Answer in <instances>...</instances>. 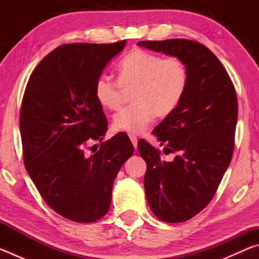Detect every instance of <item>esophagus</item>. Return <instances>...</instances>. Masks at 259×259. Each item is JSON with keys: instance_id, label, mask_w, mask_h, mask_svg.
<instances>
[{"instance_id": "esophagus-1", "label": "esophagus", "mask_w": 259, "mask_h": 259, "mask_svg": "<svg viewBox=\"0 0 259 259\" xmlns=\"http://www.w3.org/2000/svg\"><path fill=\"white\" fill-rule=\"evenodd\" d=\"M129 138H130V140H131V143H133L134 147L137 148V143H138L137 137H136V136L133 135V134H129Z\"/></svg>"}]
</instances>
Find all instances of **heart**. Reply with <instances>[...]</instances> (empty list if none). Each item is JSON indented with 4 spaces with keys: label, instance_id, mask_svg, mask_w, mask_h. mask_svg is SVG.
Segmentation results:
<instances>
[{
    "label": "heart",
    "instance_id": "heart-1",
    "mask_svg": "<svg viewBox=\"0 0 259 259\" xmlns=\"http://www.w3.org/2000/svg\"><path fill=\"white\" fill-rule=\"evenodd\" d=\"M119 81L107 74L97 77L94 94L103 108L114 111L121 104L122 88L135 85L134 104L122 108L113 117L116 131L142 134L157 114L166 116L175 112L186 94L190 73L186 64L177 57L153 54L136 49L129 52L117 66Z\"/></svg>",
    "mask_w": 259,
    "mask_h": 259
}]
</instances>
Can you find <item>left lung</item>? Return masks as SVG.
Returning a JSON list of instances; mask_svg holds the SVG:
<instances>
[{
	"label": "left lung",
	"mask_w": 259,
	"mask_h": 259,
	"mask_svg": "<svg viewBox=\"0 0 259 259\" xmlns=\"http://www.w3.org/2000/svg\"><path fill=\"white\" fill-rule=\"evenodd\" d=\"M139 47L177 57L186 64L190 81L175 112L153 130L170 162L145 140L138 143L147 170L146 199L155 216L166 223L186 222L207 207L229 166L234 150L238 99L221 61L199 42L172 38L140 41Z\"/></svg>",
	"instance_id": "obj_1"
}]
</instances>
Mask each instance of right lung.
Wrapping results in <instances>:
<instances>
[{
    "instance_id": "add662e5",
    "label": "right lung",
    "mask_w": 259,
    "mask_h": 259,
    "mask_svg": "<svg viewBox=\"0 0 259 259\" xmlns=\"http://www.w3.org/2000/svg\"><path fill=\"white\" fill-rule=\"evenodd\" d=\"M125 43L56 48L25 89L19 124L26 170L48 205L73 222L93 223L107 213L114 179L134 153L129 138L120 134L95 154L84 153L88 142H103L107 131L95 82Z\"/></svg>"
}]
</instances>
